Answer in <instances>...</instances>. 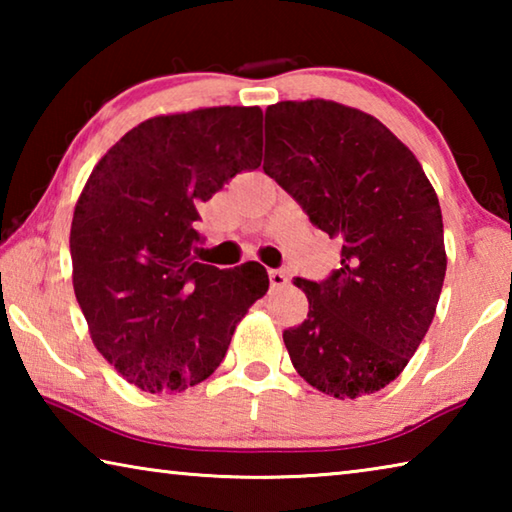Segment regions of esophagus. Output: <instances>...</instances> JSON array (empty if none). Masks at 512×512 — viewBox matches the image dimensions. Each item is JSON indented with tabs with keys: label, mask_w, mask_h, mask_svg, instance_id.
<instances>
[{
	"label": "esophagus",
	"mask_w": 512,
	"mask_h": 512,
	"mask_svg": "<svg viewBox=\"0 0 512 512\" xmlns=\"http://www.w3.org/2000/svg\"><path fill=\"white\" fill-rule=\"evenodd\" d=\"M268 280H271V287H284L289 282L287 268H271L268 271Z\"/></svg>",
	"instance_id": "obj_1"
}]
</instances>
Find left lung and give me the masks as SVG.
<instances>
[{"label":"left lung","mask_w":512,"mask_h":512,"mask_svg":"<svg viewBox=\"0 0 512 512\" xmlns=\"http://www.w3.org/2000/svg\"><path fill=\"white\" fill-rule=\"evenodd\" d=\"M264 173L343 241L341 268L296 280L309 314L282 334L293 368L339 400L379 391L436 314L447 268L436 192L379 119L323 99L268 106Z\"/></svg>","instance_id":"obj_1"}]
</instances>
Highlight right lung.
<instances>
[{
    "label": "right lung",
    "instance_id": "right-lung-1",
    "mask_svg": "<svg viewBox=\"0 0 512 512\" xmlns=\"http://www.w3.org/2000/svg\"><path fill=\"white\" fill-rule=\"evenodd\" d=\"M262 164V110L203 108L146 119L103 155L76 203L74 293L97 350L149 393H180L219 368L268 289L257 262H194L196 207Z\"/></svg>",
    "mask_w": 512,
    "mask_h": 512
}]
</instances>
